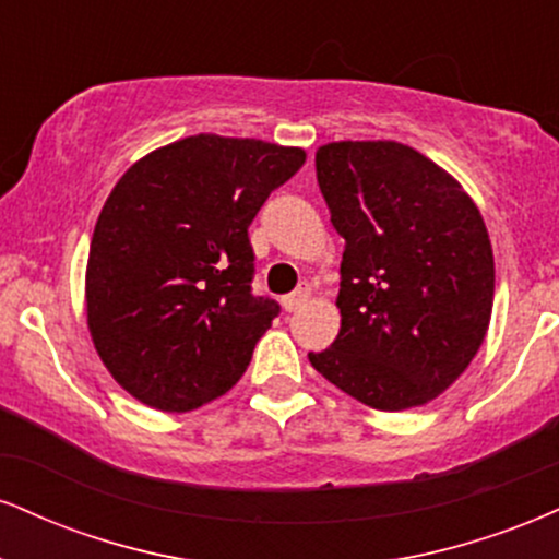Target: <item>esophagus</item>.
I'll return each mask as SVG.
<instances>
[{"label":"esophagus","instance_id":"obj_1","mask_svg":"<svg viewBox=\"0 0 559 559\" xmlns=\"http://www.w3.org/2000/svg\"><path fill=\"white\" fill-rule=\"evenodd\" d=\"M307 299H309V286H301V288H297V292L286 294V297L281 299V305H284L286 312H297V309L305 305Z\"/></svg>","mask_w":559,"mask_h":559}]
</instances>
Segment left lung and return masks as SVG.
Masks as SVG:
<instances>
[{
  "label": "left lung",
  "instance_id": "left-lung-1",
  "mask_svg": "<svg viewBox=\"0 0 559 559\" xmlns=\"http://www.w3.org/2000/svg\"><path fill=\"white\" fill-rule=\"evenodd\" d=\"M314 166L346 250L341 331L309 361L380 412L429 403L472 365L489 328L495 258L479 207L393 140L328 143Z\"/></svg>",
  "mask_w": 559,
  "mask_h": 559
}]
</instances>
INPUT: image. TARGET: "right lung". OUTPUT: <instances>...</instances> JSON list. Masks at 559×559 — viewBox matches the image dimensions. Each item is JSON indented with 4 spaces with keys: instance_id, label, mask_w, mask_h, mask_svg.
<instances>
[{
    "instance_id": "1",
    "label": "right lung",
    "mask_w": 559,
    "mask_h": 559,
    "mask_svg": "<svg viewBox=\"0 0 559 559\" xmlns=\"http://www.w3.org/2000/svg\"><path fill=\"white\" fill-rule=\"evenodd\" d=\"M301 147L194 134L117 181L93 231L87 328L111 378L158 412H192L237 385L278 318L254 297L247 228L305 164Z\"/></svg>"
}]
</instances>
